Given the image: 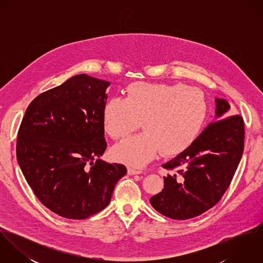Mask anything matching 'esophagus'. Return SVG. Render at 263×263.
Here are the masks:
<instances>
[{"mask_svg": "<svg viewBox=\"0 0 263 263\" xmlns=\"http://www.w3.org/2000/svg\"><path fill=\"white\" fill-rule=\"evenodd\" d=\"M128 174L129 175H135V174H142L143 170L140 168H135V167H128Z\"/></svg>", "mask_w": 263, "mask_h": 263, "instance_id": "esophagus-1", "label": "esophagus"}]
</instances>
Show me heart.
Wrapping results in <instances>:
<instances>
[{
    "label": "heart",
    "instance_id": "1",
    "mask_svg": "<svg viewBox=\"0 0 263 263\" xmlns=\"http://www.w3.org/2000/svg\"><path fill=\"white\" fill-rule=\"evenodd\" d=\"M208 116L204 93L183 84L137 82L126 96L113 97L103 106L102 125L114 140L124 138L142 121L144 132L114 146L113 158L133 166H144L161 150L176 156L200 135Z\"/></svg>",
    "mask_w": 263,
    "mask_h": 263
}]
</instances>
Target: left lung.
<instances>
[{
    "mask_svg": "<svg viewBox=\"0 0 263 263\" xmlns=\"http://www.w3.org/2000/svg\"><path fill=\"white\" fill-rule=\"evenodd\" d=\"M215 102L214 122L187 150L162 165L174 173L163 177V190L150 202L165 217L187 220L206 212L222 198L236 172L244 150V122L240 115L230 116L226 99Z\"/></svg>",
    "mask_w": 263,
    "mask_h": 263,
    "instance_id": "1",
    "label": "left lung"
}]
</instances>
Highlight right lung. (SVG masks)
Here are the masks:
<instances>
[{"mask_svg":"<svg viewBox=\"0 0 263 263\" xmlns=\"http://www.w3.org/2000/svg\"><path fill=\"white\" fill-rule=\"evenodd\" d=\"M110 82L74 76L29 104L17 139L21 171L43 205L83 220L108 205L122 164L100 159L106 150L102 110Z\"/></svg>","mask_w":263,"mask_h":263,"instance_id":"add662e5","label":"right lung"}]
</instances>
